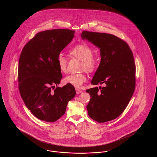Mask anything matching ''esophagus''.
Here are the masks:
<instances>
[{
  "label": "esophagus",
  "mask_w": 157,
  "mask_h": 157,
  "mask_svg": "<svg viewBox=\"0 0 157 157\" xmlns=\"http://www.w3.org/2000/svg\"><path fill=\"white\" fill-rule=\"evenodd\" d=\"M76 92L77 94H81L82 93V90H78V89H76Z\"/></svg>",
  "instance_id": "1"
}]
</instances>
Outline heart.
Here are the masks:
<instances>
[{
  "instance_id": "obj_1",
  "label": "heart",
  "mask_w": 157,
  "mask_h": 157,
  "mask_svg": "<svg viewBox=\"0 0 157 157\" xmlns=\"http://www.w3.org/2000/svg\"><path fill=\"white\" fill-rule=\"evenodd\" d=\"M69 53L71 56L82 60L81 70H85L88 72H93L95 71L97 67L98 60L92 55V50L90 46L85 44L75 45L70 49ZM58 63L60 71L65 73L67 71V58L63 54H59L58 56ZM86 81V76L83 73L71 74L63 79L65 83L71 85L77 88H81Z\"/></svg>"
}]
</instances>
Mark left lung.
I'll return each instance as SVG.
<instances>
[{
    "instance_id": "left-lung-1",
    "label": "left lung",
    "mask_w": 157,
    "mask_h": 157,
    "mask_svg": "<svg viewBox=\"0 0 157 157\" xmlns=\"http://www.w3.org/2000/svg\"><path fill=\"white\" fill-rule=\"evenodd\" d=\"M86 39L100 49L101 62L92 85H104L87 90L90 99L86 106L90 117L98 122L115 120L124 112L135 87V64L127 43L109 33L83 31Z\"/></svg>"
}]
</instances>
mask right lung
I'll return each mask as SVG.
<instances>
[{"label": "right lung", "mask_w": 157, "mask_h": 157, "mask_svg": "<svg viewBox=\"0 0 157 157\" xmlns=\"http://www.w3.org/2000/svg\"><path fill=\"white\" fill-rule=\"evenodd\" d=\"M75 30L59 29L40 32L24 46L18 66L19 90L23 101L36 118L55 122L64 115L75 96L74 86L62 88L58 56L75 36Z\"/></svg>", "instance_id": "1"}]
</instances>
